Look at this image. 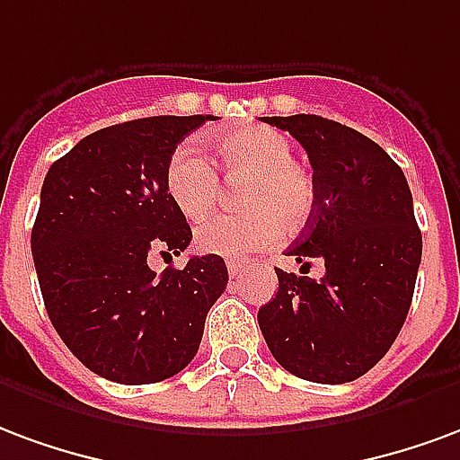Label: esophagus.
<instances>
[{"mask_svg": "<svg viewBox=\"0 0 460 460\" xmlns=\"http://www.w3.org/2000/svg\"><path fill=\"white\" fill-rule=\"evenodd\" d=\"M227 274H230V279H240L243 277V270H244V264L243 262H237V260H227Z\"/></svg>", "mask_w": 460, "mask_h": 460, "instance_id": "esophagus-1", "label": "esophagus"}]
</instances>
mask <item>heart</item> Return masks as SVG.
Returning a JSON list of instances; mask_svg holds the SVG:
<instances>
[{"instance_id":"obj_1","label":"heart","mask_w":460,"mask_h":460,"mask_svg":"<svg viewBox=\"0 0 460 460\" xmlns=\"http://www.w3.org/2000/svg\"><path fill=\"white\" fill-rule=\"evenodd\" d=\"M218 169L198 149L186 144L166 164V190L173 206L189 220L208 216L220 196V173L247 179L240 190L244 213H226L196 227V247L220 257H247L279 243L281 227L299 230L316 203L314 179L304 164L291 159L289 137L264 124L237 127L220 137L203 139Z\"/></svg>"}]
</instances>
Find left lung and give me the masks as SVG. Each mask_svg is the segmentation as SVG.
<instances>
[{
    "label": "left lung",
    "mask_w": 460,
    "mask_h": 460,
    "mask_svg": "<svg viewBox=\"0 0 460 460\" xmlns=\"http://www.w3.org/2000/svg\"><path fill=\"white\" fill-rule=\"evenodd\" d=\"M306 149L316 203L287 254L323 260V279L277 270L257 314L274 360L301 380L343 385L380 363L411 306L421 233L402 169L380 144L318 115L264 117Z\"/></svg>",
    "instance_id": "8db88e82"
}]
</instances>
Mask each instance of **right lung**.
Wrapping results in <instances>:
<instances>
[{
    "mask_svg": "<svg viewBox=\"0 0 460 460\" xmlns=\"http://www.w3.org/2000/svg\"><path fill=\"white\" fill-rule=\"evenodd\" d=\"M210 115L144 117L80 139L41 186L31 254L53 328L88 370L119 385L173 377L198 353L227 287L223 257L149 270L181 254L190 226L166 190V164Z\"/></svg>",
    "mask_w": 460,
    "mask_h": 460,
    "instance_id": "add662e5",
    "label": "right lung"
}]
</instances>
